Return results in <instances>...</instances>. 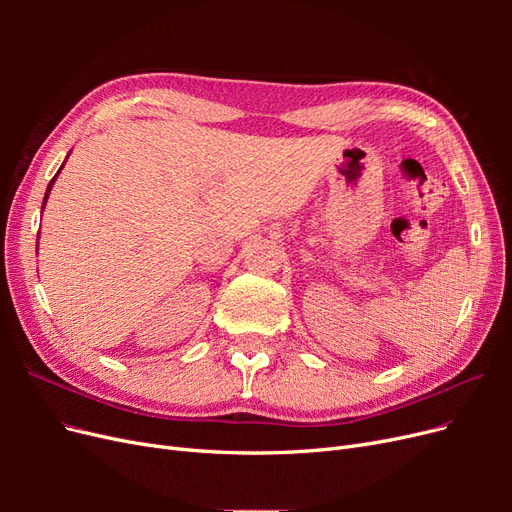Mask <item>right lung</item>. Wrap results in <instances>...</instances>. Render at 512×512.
Listing matches in <instances>:
<instances>
[{"mask_svg": "<svg viewBox=\"0 0 512 512\" xmlns=\"http://www.w3.org/2000/svg\"><path fill=\"white\" fill-rule=\"evenodd\" d=\"M61 168H64V164H61V166H59V170H61ZM59 170H57V175H59ZM57 175H55V177L51 179V183H49V188H46V194H44V203H46V198H49V192H51V188H53V183H55ZM44 203H42V209H44ZM38 235H40V232H38Z\"/></svg>", "mask_w": 512, "mask_h": 512, "instance_id": "right-lung-1", "label": "right lung"}]
</instances>
